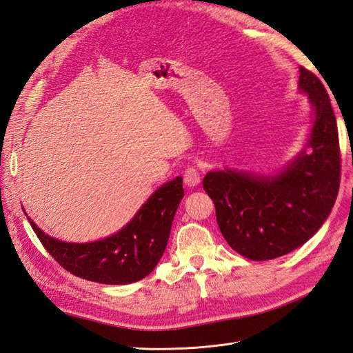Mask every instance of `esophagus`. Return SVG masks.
I'll return each mask as SVG.
<instances>
[{"instance_id": "34e87169", "label": "esophagus", "mask_w": 353, "mask_h": 353, "mask_svg": "<svg viewBox=\"0 0 353 353\" xmlns=\"http://www.w3.org/2000/svg\"><path fill=\"white\" fill-rule=\"evenodd\" d=\"M200 172L196 168H187L184 170V183L188 187H197L200 184Z\"/></svg>"}]
</instances>
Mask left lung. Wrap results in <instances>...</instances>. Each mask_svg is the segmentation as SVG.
Masks as SVG:
<instances>
[{
  "label": "left lung",
  "instance_id": "1",
  "mask_svg": "<svg viewBox=\"0 0 353 353\" xmlns=\"http://www.w3.org/2000/svg\"><path fill=\"white\" fill-rule=\"evenodd\" d=\"M299 72V91L307 95L314 113L302 152L274 175L225 168L203 178L223 239L252 261L301 248L323 227L339 193L336 116L323 82L305 68Z\"/></svg>",
  "mask_w": 353,
  "mask_h": 353
}]
</instances>
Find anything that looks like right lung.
Instances as JSON below:
<instances>
[{
    "label": "right lung",
    "mask_w": 353,
    "mask_h": 353,
    "mask_svg": "<svg viewBox=\"0 0 353 353\" xmlns=\"http://www.w3.org/2000/svg\"><path fill=\"white\" fill-rule=\"evenodd\" d=\"M184 197L183 178L160 185L123 228L103 240L68 243L50 237L28 218L47 252L79 279L122 285L143 280L163 256L170 227Z\"/></svg>",
    "instance_id": "obj_1"
}]
</instances>
